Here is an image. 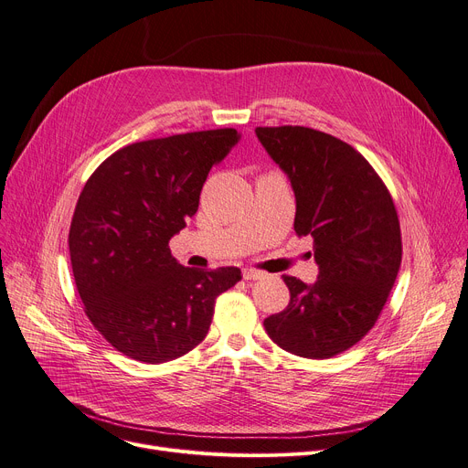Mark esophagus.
Returning a JSON list of instances; mask_svg holds the SVG:
<instances>
[{
  "instance_id": "esophagus-1",
  "label": "esophagus",
  "mask_w": 468,
  "mask_h": 468,
  "mask_svg": "<svg viewBox=\"0 0 468 468\" xmlns=\"http://www.w3.org/2000/svg\"><path fill=\"white\" fill-rule=\"evenodd\" d=\"M263 277H265V273L258 271V269H244V271H242L244 281H258V279H263Z\"/></svg>"
}]
</instances>
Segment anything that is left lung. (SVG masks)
Masks as SVG:
<instances>
[{"mask_svg":"<svg viewBox=\"0 0 468 468\" xmlns=\"http://www.w3.org/2000/svg\"><path fill=\"white\" fill-rule=\"evenodd\" d=\"M256 136L296 195L293 229L313 237L318 277H286L290 303L263 321L292 355L330 358L376 324L395 286L402 237L390 193L355 147L307 127H258Z\"/></svg>","mask_w":468,"mask_h":468,"instance_id":"left-lung-1","label":"left lung"}]
</instances>
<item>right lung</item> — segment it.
Masks as SVG:
<instances>
[{
    "instance_id": "add662e5",
    "label": "right lung",
    "mask_w": 468,
    "mask_h": 468,
    "mask_svg": "<svg viewBox=\"0 0 468 468\" xmlns=\"http://www.w3.org/2000/svg\"><path fill=\"white\" fill-rule=\"evenodd\" d=\"M237 140L218 129L136 142L87 180L69 260L89 321L119 353L147 364L189 353L208 334L216 298L240 281L237 267H184L168 249Z\"/></svg>"
}]
</instances>
